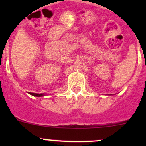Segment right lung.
<instances>
[{
    "label": "right lung",
    "mask_w": 146,
    "mask_h": 146,
    "mask_svg": "<svg viewBox=\"0 0 146 146\" xmlns=\"http://www.w3.org/2000/svg\"><path fill=\"white\" fill-rule=\"evenodd\" d=\"M29 94L33 96H36V97H41V96H44V94H38V93H33V92H29Z\"/></svg>",
    "instance_id": "right-lung-1"
}]
</instances>
